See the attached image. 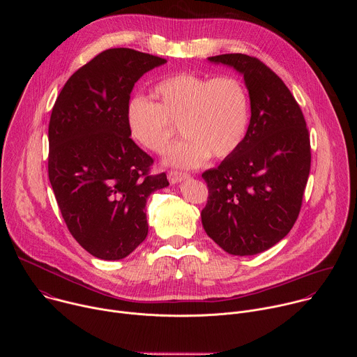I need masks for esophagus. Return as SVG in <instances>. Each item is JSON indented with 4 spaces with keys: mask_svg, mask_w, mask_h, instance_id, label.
I'll list each match as a JSON object with an SVG mask.
<instances>
[{
    "mask_svg": "<svg viewBox=\"0 0 357 357\" xmlns=\"http://www.w3.org/2000/svg\"><path fill=\"white\" fill-rule=\"evenodd\" d=\"M190 175L185 174V172H179V171H169L168 172V179L171 183H179L185 179H188Z\"/></svg>",
    "mask_w": 357,
    "mask_h": 357,
    "instance_id": "obj_1",
    "label": "esophagus"
}]
</instances>
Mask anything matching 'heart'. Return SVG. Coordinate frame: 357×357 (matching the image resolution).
I'll return each instance as SVG.
<instances>
[{
    "label": "heart",
    "instance_id": "obj_1",
    "mask_svg": "<svg viewBox=\"0 0 357 357\" xmlns=\"http://www.w3.org/2000/svg\"><path fill=\"white\" fill-rule=\"evenodd\" d=\"M154 98L132 101L128 128L139 145L162 154L179 127L185 137L168 151V165L195 168L209 155L226 158L247 134L250 96L236 76L172 75L155 84Z\"/></svg>",
    "mask_w": 357,
    "mask_h": 357
}]
</instances>
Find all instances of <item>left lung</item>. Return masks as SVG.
Returning a JSON list of instances; mask_svg holds the SVG:
<instances>
[{"label":"left lung","instance_id":"1","mask_svg":"<svg viewBox=\"0 0 357 357\" xmlns=\"http://www.w3.org/2000/svg\"><path fill=\"white\" fill-rule=\"evenodd\" d=\"M243 75L251 117L241 145L202 174L209 189L202 225L233 256H254L282 240L301 211L311 142L301 107L261 61L243 54L209 58Z\"/></svg>","mask_w":357,"mask_h":357}]
</instances>
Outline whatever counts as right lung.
I'll use <instances>...</instances> for the list:
<instances>
[{
  "mask_svg": "<svg viewBox=\"0 0 357 357\" xmlns=\"http://www.w3.org/2000/svg\"><path fill=\"white\" fill-rule=\"evenodd\" d=\"M165 59L128 47L107 49L76 70L49 121L47 172L63 220L91 256L121 260L146 237L148 196L169 185L131 138L130 94Z\"/></svg>",
  "mask_w": 357,
  "mask_h": 357,
  "instance_id": "add662e5",
  "label": "right lung"
}]
</instances>
